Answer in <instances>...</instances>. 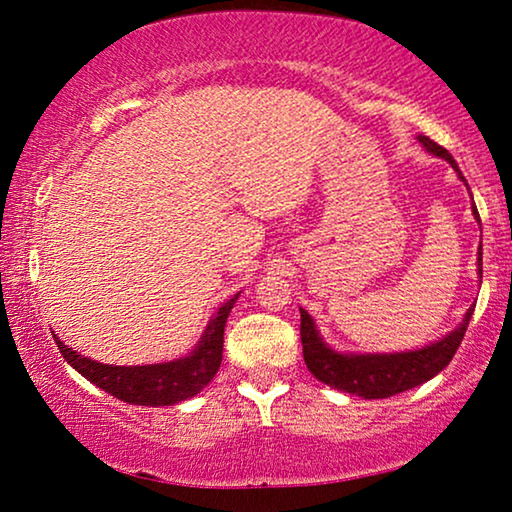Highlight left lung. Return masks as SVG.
I'll use <instances>...</instances> for the list:
<instances>
[{"label": "left lung", "mask_w": 512, "mask_h": 512, "mask_svg": "<svg viewBox=\"0 0 512 512\" xmlns=\"http://www.w3.org/2000/svg\"><path fill=\"white\" fill-rule=\"evenodd\" d=\"M419 142L424 149L433 153V156L445 158L454 170L459 172L454 158L447 153V149L433 142L426 135H419ZM461 177V172H459ZM461 181H466L461 177ZM468 186V184H466ZM475 219L480 221L478 209L473 205ZM478 272L482 279V244H480V258H478ZM473 317V307L466 312V317L447 338L433 342V345L424 349H415V352L403 354H338L335 349L326 347L324 340L319 338L314 321L305 310H300V340H303V356L310 373L321 380L328 387L347 391V394H356L363 398H389L408 391L417 384H422L431 377H436L464 340V333L468 328V321Z\"/></svg>", "instance_id": "left-lung-1"}]
</instances>
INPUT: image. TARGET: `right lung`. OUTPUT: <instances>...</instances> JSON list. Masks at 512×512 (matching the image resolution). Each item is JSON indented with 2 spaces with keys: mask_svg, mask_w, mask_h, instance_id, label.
I'll return each instance as SVG.
<instances>
[{
  "mask_svg": "<svg viewBox=\"0 0 512 512\" xmlns=\"http://www.w3.org/2000/svg\"><path fill=\"white\" fill-rule=\"evenodd\" d=\"M235 300L237 296L219 307L191 356L170 363H156V366H107V363L90 361L86 356L76 354L72 347L62 345L55 335L53 338L69 366H74L86 380L97 384L107 394L121 398L125 403L153 405V408L174 405L198 394L219 370L223 359V328H226V319Z\"/></svg>",
  "mask_w": 512,
  "mask_h": 512,
  "instance_id": "1",
  "label": "right lung"
}]
</instances>
